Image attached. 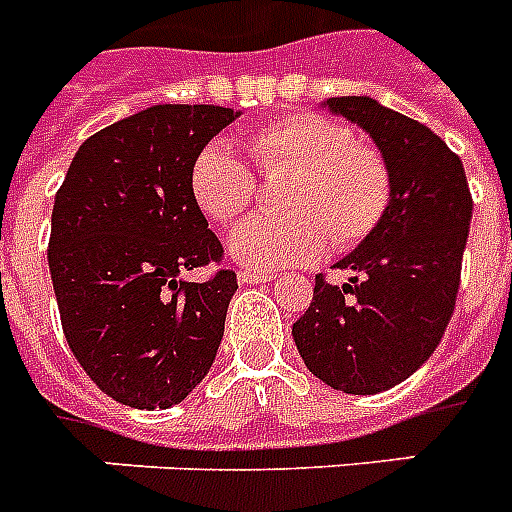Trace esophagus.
<instances>
[{
	"label": "esophagus",
	"mask_w": 512,
	"mask_h": 512,
	"mask_svg": "<svg viewBox=\"0 0 512 512\" xmlns=\"http://www.w3.org/2000/svg\"><path fill=\"white\" fill-rule=\"evenodd\" d=\"M273 273H265V270H249V268H239V284H268L273 281Z\"/></svg>",
	"instance_id": "34e87169"
}]
</instances>
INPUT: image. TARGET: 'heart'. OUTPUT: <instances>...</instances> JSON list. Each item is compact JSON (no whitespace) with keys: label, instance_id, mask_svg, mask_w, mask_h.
Wrapping results in <instances>:
<instances>
[{"label":"heart","instance_id":"heart-1","mask_svg":"<svg viewBox=\"0 0 512 512\" xmlns=\"http://www.w3.org/2000/svg\"><path fill=\"white\" fill-rule=\"evenodd\" d=\"M249 157L263 178L286 176L278 205L228 236L239 263L273 270L313 260L326 249H355L381 226L392 202V168L381 149L318 112H297L255 128ZM191 191L215 223L228 226L255 202L260 181L228 144L213 141L191 165Z\"/></svg>","mask_w":512,"mask_h":512}]
</instances>
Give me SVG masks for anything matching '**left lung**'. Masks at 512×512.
Segmentation results:
<instances>
[{"label":"left lung","mask_w":512,"mask_h":512,"mask_svg":"<svg viewBox=\"0 0 512 512\" xmlns=\"http://www.w3.org/2000/svg\"><path fill=\"white\" fill-rule=\"evenodd\" d=\"M326 107L371 134L394 189L381 226L336 263L355 278L331 286L318 273L292 336L313 376L339 392L376 394L413 376L442 342L473 199L463 162L431 128L371 97H331Z\"/></svg>","instance_id":"obj_1"}]
</instances>
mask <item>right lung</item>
<instances>
[{"instance_id": "right-lung-1", "label": "right lung", "mask_w": 512, "mask_h": 512, "mask_svg": "<svg viewBox=\"0 0 512 512\" xmlns=\"http://www.w3.org/2000/svg\"><path fill=\"white\" fill-rule=\"evenodd\" d=\"M231 107L155 105L83 141L54 194L49 273L62 334L94 384L120 405L181 402L207 376L239 289L191 191L199 149Z\"/></svg>"}]
</instances>
